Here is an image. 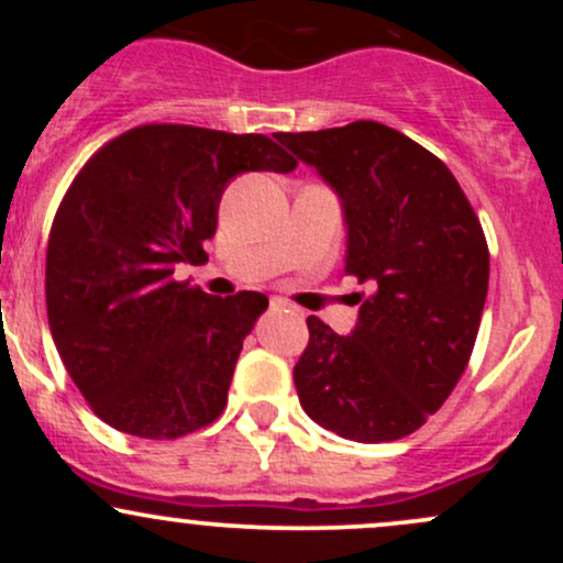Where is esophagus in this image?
I'll list each match as a JSON object with an SVG mask.
<instances>
[{
    "mask_svg": "<svg viewBox=\"0 0 563 563\" xmlns=\"http://www.w3.org/2000/svg\"><path fill=\"white\" fill-rule=\"evenodd\" d=\"M269 309H275V312H290V303L283 301V299H277V296H275V299L269 301Z\"/></svg>",
    "mask_w": 563,
    "mask_h": 563,
    "instance_id": "1",
    "label": "esophagus"
}]
</instances>
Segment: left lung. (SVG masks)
I'll return each mask as SVG.
<instances>
[{
    "instance_id": "left-lung-1",
    "label": "left lung",
    "mask_w": 563,
    "mask_h": 563,
    "mask_svg": "<svg viewBox=\"0 0 563 563\" xmlns=\"http://www.w3.org/2000/svg\"><path fill=\"white\" fill-rule=\"evenodd\" d=\"M341 200L344 273L365 283L357 325L307 318L294 367L314 423L354 442L421 429L466 371L489 283V251L466 192L434 153L378 121L275 134Z\"/></svg>"
}]
</instances>
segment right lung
<instances>
[{"mask_svg": "<svg viewBox=\"0 0 563 563\" xmlns=\"http://www.w3.org/2000/svg\"><path fill=\"white\" fill-rule=\"evenodd\" d=\"M294 166L264 134L183 124L129 129L84 164L55 214L44 286L57 352L100 421L142 439L217 421L269 301L211 296L174 269L209 260L238 174Z\"/></svg>", "mask_w": 563, "mask_h": 563, "instance_id": "add662e5", "label": "right lung"}]
</instances>
